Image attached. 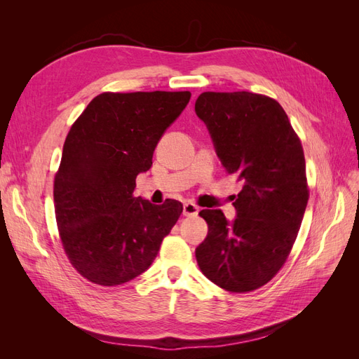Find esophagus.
Returning <instances> with one entry per match:
<instances>
[{"label":"esophagus","instance_id":"34e87169","mask_svg":"<svg viewBox=\"0 0 359 359\" xmlns=\"http://www.w3.org/2000/svg\"><path fill=\"white\" fill-rule=\"evenodd\" d=\"M198 212H199V208H198V206L194 205V203H191V202L184 203V206H182V214L186 215V217H196Z\"/></svg>","mask_w":359,"mask_h":359}]
</instances>
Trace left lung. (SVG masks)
<instances>
[{"mask_svg":"<svg viewBox=\"0 0 359 359\" xmlns=\"http://www.w3.org/2000/svg\"><path fill=\"white\" fill-rule=\"evenodd\" d=\"M196 115L208 127L226 172L244 182L236 219L202 210L208 235L196 248L203 276L235 293L266 285L285 265L309 202L306 158L283 107L248 91L202 93Z\"/></svg>","mask_w":359,"mask_h":359,"instance_id":"8db88e82","label":"left lung"}]
</instances>
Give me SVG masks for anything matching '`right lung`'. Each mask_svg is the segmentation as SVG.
<instances>
[{
	"label": "right lung",
	"mask_w": 359,
	"mask_h": 359,
	"mask_svg": "<svg viewBox=\"0 0 359 359\" xmlns=\"http://www.w3.org/2000/svg\"><path fill=\"white\" fill-rule=\"evenodd\" d=\"M190 97L102 93L73 123L53 180V203L64 252L91 283L116 286L142 274L180 219L181 202L153 205L133 190Z\"/></svg>",
	"instance_id": "right-lung-1"
}]
</instances>
